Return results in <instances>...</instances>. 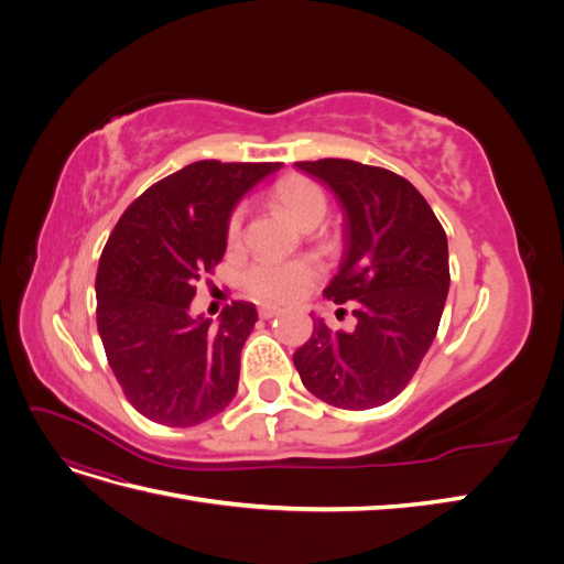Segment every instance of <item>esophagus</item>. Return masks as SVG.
Segmentation results:
<instances>
[{
	"label": "esophagus",
	"mask_w": 564,
	"mask_h": 564,
	"mask_svg": "<svg viewBox=\"0 0 564 564\" xmlns=\"http://www.w3.org/2000/svg\"><path fill=\"white\" fill-rule=\"evenodd\" d=\"M259 315H261L263 319H270V317L280 315V308H275V305H261V308H259Z\"/></svg>",
	"instance_id": "1"
}]
</instances>
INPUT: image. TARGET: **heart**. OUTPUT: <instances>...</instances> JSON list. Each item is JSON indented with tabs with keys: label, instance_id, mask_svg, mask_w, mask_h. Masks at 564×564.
I'll return each instance as SVG.
<instances>
[{
	"label": "heart",
	"instance_id": "b5f03b06",
	"mask_svg": "<svg viewBox=\"0 0 564 564\" xmlns=\"http://www.w3.org/2000/svg\"><path fill=\"white\" fill-rule=\"evenodd\" d=\"M278 199L299 226L311 224V220H322L329 209L324 193L315 183L305 178H286L278 187ZM242 224L245 212L240 209L230 218V240H237L242 235ZM315 268L311 263L261 259L245 272V284L253 296L263 301H292L311 282Z\"/></svg>",
	"mask_w": 564,
	"mask_h": 564
}]
</instances>
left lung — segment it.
Here are the masks:
<instances>
[{"mask_svg": "<svg viewBox=\"0 0 564 564\" xmlns=\"http://www.w3.org/2000/svg\"><path fill=\"white\" fill-rule=\"evenodd\" d=\"M324 183L344 212V259L324 289L355 301V329L313 317V336L294 352L303 386L340 409L398 398L440 327L449 292V249L429 202L388 169L350 160L296 162Z\"/></svg>", "mask_w": 564, "mask_h": 564, "instance_id": "1", "label": "left lung"}]
</instances>
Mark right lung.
Here are the masks:
<instances>
[{
	"label": "right lung",
	"instance_id": "right-lung-1",
	"mask_svg": "<svg viewBox=\"0 0 564 564\" xmlns=\"http://www.w3.org/2000/svg\"><path fill=\"white\" fill-rule=\"evenodd\" d=\"M282 164L202 160L150 185L117 220L96 275L98 334L127 400L187 429L232 402L259 313L235 301L214 324L193 315L195 284L228 247L237 204Z\"/></svg>",
	"mask_w": 564,
	"mask_h": 564
}]
</instances>
